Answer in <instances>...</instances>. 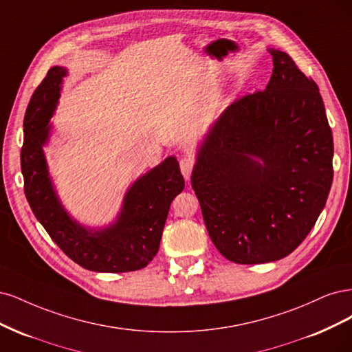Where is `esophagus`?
<instances>
[{
    "label": "esophagus",
    "instance_id": "esophagus-1",
    "mask_svg": "<svg viewBox=\"0 0 352 352\" xmlns=\"http://www.w3.org/2000/svg\"><path fill=\"white\" fill-rule=\"evenodd\" d=\"M195 165H196L195 157H191V156L181 157L179 168H181V173H183V175H184V178H186L187 181H188L190 177H191V173H192V169H195Z\"/></svg>",
    "mask_w": 352,
    "mask_h": 352
}]
</instances>
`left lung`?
I'll return each instance as SVG.
<instances>
[{"mask_svg":"<svg viewBox=\"0 0 352 352\" xmlns=\"http://www.w3.org/2000/svg\"><path fill=\"white\" fill-rule=\"evenodd\" d=\"M269 52L274 73L266 89L223 111L191 174L212 243L240 265L296 250L333 179V138L319 87L287 52Z\"/></svg>","mask_w":352,"mask_h":352,"instance_id":"1","label":"left lung"}]
</instances>
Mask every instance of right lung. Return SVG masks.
I'll return each instance as SVG.
<instances>
[{"instance_id":"1","label":"right lung","mask_w":352,"mask_h":352,"mask_svg":"<svg viewBox=\"0 0 352 352\" xmlns=\"http://www.w3.org/2000/svg\"><path fill=\"white\" fill-rule=\"evenodd\" d=\"M65 74L63 67L50 69L26 109L20 153L26 199L52 241L77 265L107 274L139 270L160 250L169 206L184 188L179 165L169 156L135 181L126 192L118 219L108 228L90 231L73 221L56 197L42 149Z\"/></svg>"}]
</instances>
